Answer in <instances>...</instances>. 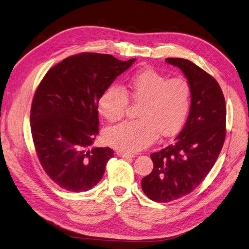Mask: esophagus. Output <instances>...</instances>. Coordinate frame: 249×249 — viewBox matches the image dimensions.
Here are the masks:
<instances>
[{
  "mask_svg": "<svg viewBox=\"0 0 249 249\" xmlns=\"http://www.w3.org/2000/svg\"><path fill=\"white\" fill-rule=\"evenodd\" d=\"M117 155L119 157H122V158H132V157H134V155L128 154V153H125V152H121V151H118L117 152Z\"/></svg>",
  "mask_w": 249,
  "mask_h": 249,
  "instance_id": "obj_1",
  "label": "esophagus"
}]
</instances>
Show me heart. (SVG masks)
I'll list each match as a JSON object with an SVG mask.
<instances>
[{"label": "heart", "mask_w": 249, "mask_h": 249, "mask_svg": "<svg viewBox=\"0 0 249 249\" xmlns=\"http://www.w3.org/2000/svg\"><path fill=\"white\" fill-rule=\"evenodd\" d=\"M192 91L187 79L167 78L152 68L134 72L125 82L124 90L109 87L97 101L99 114L108 122H118L124 116L129 99L141 103L136 121L124 122L104 132L107 145L128 153L149 147L160 135L177 134L185 124Z\"/></svg>", "instance_id": "1"}]
</instances>
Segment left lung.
<instances>
[{"instance_id": "left-lung-1", "label": "left lung", "mask_w": 249, "mask_h": 249, "mask_svg": "<svg viewBox=\"0 0 249 249\" xmlns=\"http://www.w3.org/2000/svg\"><path fill=\"white\" fill-rule=\"evenodd\" d=\"M165 62L182 70L192 96L185 126L171 145L151 154L153 171L142 180L145 195L158 203L178 199L202 183L218 158L227 132L226 101L216 79L188 60Z\"/></svg>"}]
</instances>
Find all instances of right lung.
I'll list each match as a JSON object with an SVG mask.
<instances>
[{
	"label": "right lung",
	"instance_id": "1",
	"mask_svg": "<svg viewBox=\"0 0 249 249\" xmlns=\"http://www.w3.org/2000/svg\"><path fill=\"white\" fill-rule=\"evenodd\" d=\"M135 59L82 53L64 59L40 82L31 107V131L47 176L64 189L97 185L114 151L89 149L99 132L97 101Z\"/></svg>",
	"mask_w": 249,
	"mask_h": 249
}]
</instances>
